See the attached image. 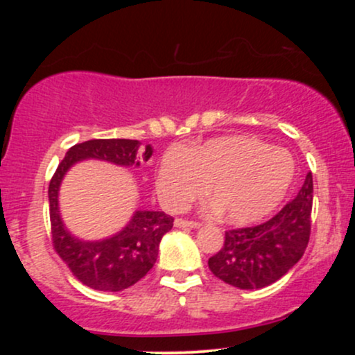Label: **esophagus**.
Here are the masks:
<instances>
[{
	"label": "esophagus",
	"mask_w": 355,
	"mask_h": 355,
	"mask_svg": "<svg viewBox=\"0 0 355 355\" xmlns=\"http://www.w3.org/2000/svg\"><path fill=\"white\" fill-rule=\"evenodd\" d=\"M175 227L178 229H198L202 225L200 222H195V220H185V218H177L175 220Z\"/></svg>",
	"instance_id": "34e87169"
}]
</instances>
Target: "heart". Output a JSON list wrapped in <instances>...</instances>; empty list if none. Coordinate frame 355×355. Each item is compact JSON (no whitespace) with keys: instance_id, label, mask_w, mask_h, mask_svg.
<instances>
[{"instance_id":"heart-1","label":"heart","mask_w":355,"mask_h":355,"mask_svg":"<svg viewBox=\"0 0 355 355\" xmlns=\"http://www.w3.org/2000/svg\"><path fill=\"white\" fill-rule=\"evenodd\" d=\"M294 175V158L287 150L248 135L220 137L185 152H165L157 170V191L164 205L182 210L207 185L218 217L247 225L277 209Z\"/></svg>"}]
</instances>
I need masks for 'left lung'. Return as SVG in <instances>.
<instances>
[{"instance_id": "8db88e82", "label": "left lung", "mask_w": 355, "mask_h": 355, "mask_svg": "<svg viewBox=\"0 0 355 355\" xmlns=\"http://www.w3.org/2000/svg\"><path fill=\"white\" fill-rule=\"evenodd\" d=\"M312 173L292 202L267 222L225 232L223 247L209 259L211 274L239 288L277 282L302 259L311 237Z\"/></svg>"}]
</instances>
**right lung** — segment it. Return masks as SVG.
I'll return each instance as SVG.
<instances>
[{
	"label": "right lung",
	"mask_w": 355,
	"mask_h": 355,
	"mask_svg": "<svg viewBox=\"0 0 355 355\" xmlns=\"http://www.w3.org/2000/svg\"><path fill=\"white\" fill-rule=\"evenodd\" d=\"M140 146L138 140L126 138H100L76 144L64 155L50 182L48 198L53 247L73 275L95 291L120 292L144 279L157 262L158 245L166 232L172 230L173 217L165 211L137 210L125 229L113 237L95 242L76 239L63 225L60 215L61 180L76 162L89 158L120 166H140V162H148L153 153L150 145L145 150Z\"/></svg>",
	"instance_id": "add662e5"
}]
</instances>
